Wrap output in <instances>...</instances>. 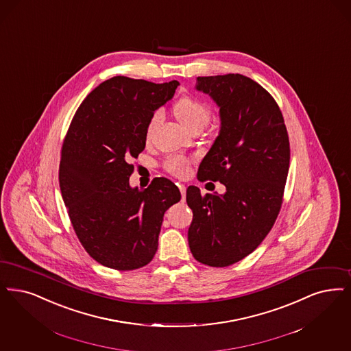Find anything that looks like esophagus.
<instances>
[{"mask_svg":"<svg viewBox=\"0 0 351 351\" xmlns=\"http://www.w3.org/2000/svg\"><path fill=\"white\" fill-rule=\"evenodd\" d=\"M178 186H179V189H180V193H182V201L184 202V201H185V192H186L185 185H182V184H178Z\"/></svg>","mask_w":351,"mask_h":351,"instance_id":"1","label":"esophagus"}]
</instances>
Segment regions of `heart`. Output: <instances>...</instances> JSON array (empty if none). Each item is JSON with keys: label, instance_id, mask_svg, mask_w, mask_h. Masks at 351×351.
I'll use <instances>...</instances> for the list:
<instances>
[{"label": "heart", "instance_id": "1", "mask_svg": "<svg viewBox=\"0 0 351 351\" xmlns=\"http://www.w3.org/2000/svg\"><path fill=\"white\" fill-rule=\"evenodd\" d=\"M173 114L175 117L185 126L188 130L201 132L205 126L210 123V107L199 98L196 97H182L178 99L173 104ZM162 121L160 113H154L145 130V140L146 142H152L154 138L155 132ZM189 162L182 156H172L166 162V169L175 176H185L188 173Z\"/></svg>", "mask_w": 351, "mask_h": 351}]
</instances>
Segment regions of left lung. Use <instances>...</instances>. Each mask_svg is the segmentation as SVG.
I'll use <instances>...</instances> for the list:
<instances>
[{
	"label": "left lung",
	"instance_id": "left-lung-1",
	"mask_svg": "<svg viewBox=\"0 0 351 351\" xmlns=\"http://www.w3.org/2000/svg\"><path fill=\"white\" fill-rule=\"evenodd\" d=\"M196 90L219 107L221 130L202 159L197 179L222 182L223 195H201L191 185V252L201 264L225 267L265 239L280 214L290 166V142L278 104L241 74L197 77Z\"/></svg>",
	"mask_w": 351,
	"mask_h": 351
}]
</instances>
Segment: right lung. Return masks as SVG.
I'll use <instances>...</instances> for the list:
<instances>
[{
  "label": "right lung",
  "mask_w": 351,
  "mask_h": 351,
  "mask_svg": "<svg viewBox=\"0 0 351 351\" xmlns=\"http://www.w3.org/2000/svg\"><path fill=\"white\" fill-rule=\"evenodd\" d=\"M178 86L117 75L93 90L71 120L61 150L60 189L81 244L104 267L147 265L165 213L182 198L166 178H155L146 189L129 185L130 162L146 145V125Z\"/></svg>",
  "instance_id": "obj_1"
}]
</instances>
